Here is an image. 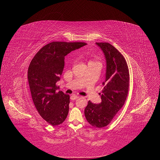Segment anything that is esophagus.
<instances>
[{"label": "esophagus", "mask_w": 160, "mask_h": 160, "mask_svg": "<svg viewBox=\"0 0 160 160\" xmlns=\"http://www.w3.org/2000/svg\"><path fill=\"white\" fill-rule=\"evenodd\" d=\"M79 97L77 96V95H72L71 97H70V99H71V100H75V99H77V98H78Z\"/></svg>", "instance_id": "1"}]
</instances>
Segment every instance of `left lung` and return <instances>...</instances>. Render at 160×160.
Wrapping results in <instances>:
<instances>
[{"mask_svg":"<svg viewBox=\"0 0 160 160\" xmlns=\"http://www.w3.org/2000/svg\"><path fill=\"white\" fill-rule=\"evenodd\" d=\"M103 51L106 61L105 85L99 93L101 102L95 104L89 101L85 115L92 126L101 128L107 126L122 108L126 100L129 73L123 56L108 42H96Z\"/></svg>","mask_w":160,"mask_h":160,"instance_id":"left-lung-1","label":"left lung"}]
</instances>
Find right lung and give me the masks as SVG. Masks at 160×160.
<instances>
[{"mask_svg": "<svg viewBox=\"0 0 160 160\" xmlns=\"http://www.w3.org/2000/svg\"><path fill=\"white\" fill-rule=\"evenodd\" d=\"M86 45L82 42H52L37 52L28 67V81L33 103L41 117L53 126L64 122L69 109V95L56 91L65 57Z\"/></svg>", "mask_w": 160, "mask_h": 160, "instance_id": "right-lung-1", "label": "right lung"}]
</instances>
